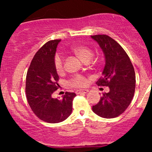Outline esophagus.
Segmentation results:
<instances>
[{"label": "esophagus", "mask_w": 152, "mask_h": 152, "mask_svg": "<svg viewBox=\"0 0 152 152\" xmlns=\"http://www.w3.org/2000/svg\"><path fill=\"white\" fill-rule=\"evenodd\" d=\"M89 91V90L88 89H81V90H77L76 91V93L77 94H86L87 92Z\"/></svg>", "instance_id": "1"}]
</instances>
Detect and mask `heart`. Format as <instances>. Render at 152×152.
Segmentation results:
<instances>
[{
  "instance_id": "obj_1",
  "label": "heart",
  "mask_w": 152,
  "mask_h": 152,
  "mask_svg": "<svg viewBox=\"0 0 152 152\" xmlns=\"http://www.w3.org/2000/svg\"><path fill=\"white\" fill-rule=\"evenodd\" d=\"M74 53L82 61L86 62L87 61H90L94 55L93 50L88 48V46H83V45H78V46H74L71 48ZM54 67L56 71L58 74H62L64 71V64L63 58L60 56L56 55L54 58ZM88 83V80L85 76L81 75H76L73 77L69 81L71 86L76 87V88H81L85 86Z\"/></svg>"
}]
</instances>
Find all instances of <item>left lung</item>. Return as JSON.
I'll use <instances>...</instances> for the list:
<instances>
[{
    "label": "left lung",
    "mask_w": 152,
    "mask_h": 152,
    "mask_svg": "<svg viewBox=\"0 0 152 152\" xmlns=\"http://www.w3.org/2000/svg\"><path fill=\"white\" fill-rule=\"evenodd\" d=\"M91 37L99 43L105 57L102 77L96 84L109 88V91L103 94L92 110L102 118L117 117L127 109L134 97L135 71L126 51L115 40L107 35Z\"/></svg>",
    "instance_id": "obj_1"
}]
</instances>
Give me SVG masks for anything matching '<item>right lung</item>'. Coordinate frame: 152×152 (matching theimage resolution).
I'll list each match as a JSON object with an SVG mask.
<instances>
[{"mask_svg":"<svg viewBox=\"0 0 152 152\" xmlns=\"http://www.w3.org/2000/svg\"><path fill=\"white\" fill-rule=\"evenodd\" d=\"M61 40L48 41L32 59L26 75V94L33 112L43 121L61 122L72 112L75 93L66 92L61 99H53L58 89L59 76L54 67L56 48Z\"/></svg>","mask_w":152,"mask_h":152,"instance_id":"right-lung-1","label":"right lung"}]
</instances>
